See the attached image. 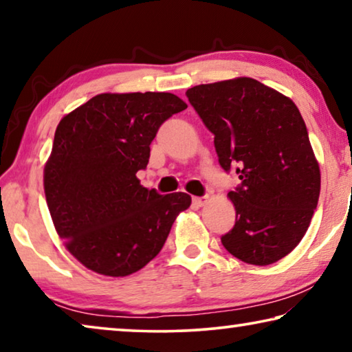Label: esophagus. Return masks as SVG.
<instances>
[{
	"mask_svg": "<svg viewBox=\"0 0 352 352\" xmlns=\"http://www.w3.org/2000/svg\"><path fill=\"white\" fill-rule=\"evenodd\" d=\"M206 200H208V197H206V195H204V197H194L192 199V204L195 205V206H204L205 204H206Z\"/></svg>",
	"mask_w": 352,
	"mask_h": 352,
	"instance_id": "obj_1",
	"label": "esophagus"
}]
</instances>
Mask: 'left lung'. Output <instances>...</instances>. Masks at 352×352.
Returning <instances> with one entry per match:
<instances>
[{
  "instance_id": "1",
  "label": "left lung",
  "mask_w": 352,
  "mask_h": 352,
  "mask_svg": "<svg viewBox=\"0 0 352 352\" xmlns=\"http://www.w3.org/2000/svg\"><path fill=\"white\" fill-rule=\"evenodd\" d=\"M214 135L219 164L241 184L228 195L236 223L223 247L247 264L269 265L294 250L320 197V168L298 107L250 77L186 91Z\"/></svg>"
}]
</instances>
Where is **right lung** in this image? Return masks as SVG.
I'll return each instance as SVG.
<instances>
[{"label":"right lung","instance_id":"add662e5","mask_svg":"<svg viewBox=\"0 0 352 352\" xmlns=\"http://www.w3.org/2000/svg\"><path fill=\"white\" fill-rule=\"evenodd\" d=\"M186 104L172 93L98 94L58 122L45 168L52 222L74 258L127 276L157 256L190 195L141 186L151 142Z\"/></svg>","mask_w":352,"mask_h":352}]
</instances>
